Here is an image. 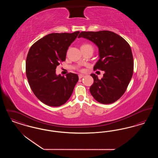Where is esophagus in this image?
<instances>
[{"instance_id":"esophagus-1","label":"esophagus","mask_w":158,"mask_h":158,"mask_svg":"<svg viewBox=\"0 0 158 158\" xmlns=\"http://www.w3.org/2000/svg\"><path fill=\"white\" fill-rule=\"evenodd\" d=\"M85 76L83 75H81V74H80V75H79V79H81V78H82L83 77Z\"/></svg>"}]
</instances>
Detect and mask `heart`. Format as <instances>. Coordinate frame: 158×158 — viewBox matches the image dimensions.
<instances>
[{"label": "heart", "instance_id": "obj_1", "mask_svg": "<svg viewBox=\"0 0 158 158\" xmlns=\"http://www.w3.org/2000/svg\"><path fill=\"white\" fill-rule=\"evenodd\" d=\"M92 47L90 44H87V43H86V44H83L82 45V47H84V48H86V47Z\"/></svg>", "mask_w": 158, "mask_h": 158}]
</instances>
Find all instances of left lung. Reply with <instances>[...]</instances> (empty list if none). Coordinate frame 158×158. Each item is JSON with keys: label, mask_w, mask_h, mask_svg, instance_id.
<instances>
[{"label": "left lung", "mask_w": 158, "mask_h": 158, "mask_svg": "<svg viewBox=\"0 0 158 158\" xmlns=\"http://www.w3.org/2000/svg\"><path fill=\"white\" fill-rule=\"evenodd\" d=\"M86 38L97 45L99 59L94 70L104 71L99 79L90 76L94 82L90 87L94 99L103 104H111L122 97L133 73V57L130 46L119 35L109 31L81 32L78 38Z\"/></svg>", "instance_id": "left-lung-1"}]
</instances>
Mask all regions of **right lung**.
Returning a JSON list of instances; mask_svg holds the SVG:
<instances>
[{
    "label": "right lung",
    "instance_id": "right-lung-1",
    "mask_svg": "<svg viewBox=\"0 0 158 158\" xmlns=\"http://www.w3.org/2000/svg\"><path fill=\"white\" fill-rule=\"evenodd\" d=\"M79 32L52 33L31 47L26 60V75L33 93L46 105H63L73 93L79 80L77 75H56V69L66 60L68 48Z\"/></svg>",
    "mask_w": 158,
    "mask_h": 158
}]
</instances>
